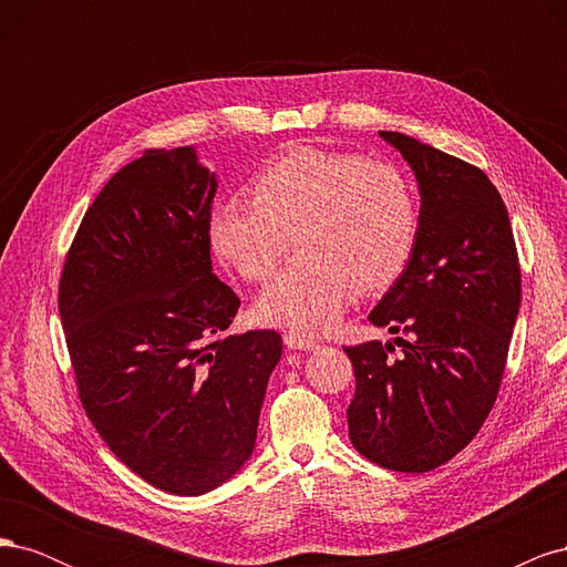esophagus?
Masks as SVG:
<instances>
[{"label":"esophagus","instance_id":"obj_1","mask_svg":"<svg viewBox=\"0 0 567 567\" xmlns=\"http://www.w3.org/2000/svg\"><path fill=\"white\" fill-rule=\"evenodd\" d=\"M284 342L290 348V350H305V352H312L319 348V342L315 338H307V336H300V333H286L284 336Z\"/></svg>","mask_w":567,"mask_h":567}]
</instances>
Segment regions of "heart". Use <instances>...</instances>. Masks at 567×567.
Here are the masks:
<instances>
[{
	"label": "heart",
	"mask_w": 567,
	"mask_h": 567,
	"mask_svg": "<svg viewBox=\"0 0 567 567\" xmlns=\"http://www.w3.org/2000/svg\"><path fill=\"white\" fill-rule=\"evenodd\" d=\"M419 234L414 186L400 167L357 153L300 146L252 184V200H219L208 219L215 255L248 281H265L300 248L255 302L269 326L315 333L354 290L375 293L406 267Z\"/></svg>",
	"instance_id": "b5f03b06"
}]
</instances>
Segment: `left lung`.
Segmentation results:
<instances>
[{
  "label": "left lung",
  "instance_id": "left-lung-1",
  "mask_svg": "<svg viewBox=\"0 0 567 567\" xmlns=\"http://www.w3.org/2000/svg\"><path fill=\"white\" fill-rule=\"evenodd\" d=\"M381 136L416 175L419 234L369 315L402 336L346 348L357 381L348 425L369 461L425 473L466 447L496 402L520 265L506 205L483 169L400 132Z\"/></svg>",
  "mask_w": 567,
  "mask_h": 567
}]
</instances>
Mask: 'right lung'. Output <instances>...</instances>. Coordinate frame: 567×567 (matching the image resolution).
<instances>
[{
  "mask_svg": "<svg viewBox=\"0 0 567 567\" xmlns=\"http://www.w3.org/2000/svg\"><path fill=\"white\" fill-rule=\"evenodd\" d=\"M215 173L194 146L148 148L84 213L59 312L80 402L148 485L198 496L250 458L277 331L225 336L238 296L210 262Z\"/></svg>",
  "mask_w": 567,
  "mask_h": 567,
  "instance_id": "add662e5",
  "label": "right lung"
}]
</instances>
